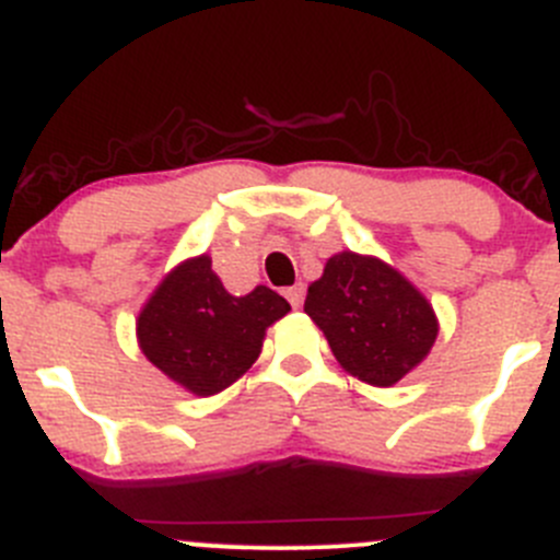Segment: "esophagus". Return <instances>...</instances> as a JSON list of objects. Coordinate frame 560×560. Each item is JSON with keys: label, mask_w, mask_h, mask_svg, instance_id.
Returning <instances> with one entry per match:
<instances>
[{"label": "esophagus", "mask_w": 560, "mask_h": 560, "mask_svg": "<svg viewBox=\"0 0 560 560\" xmlns=\"http://www.w3.org/2000/svg\"><path fill=\"white\" fill-rule=\"evenodd\" d=\"M284 295H287V301L292 303V308H301V303H303V287L301 284H295V287H290V290H284Z\"/></svg>", "instance_id": "1"}]
</instances>
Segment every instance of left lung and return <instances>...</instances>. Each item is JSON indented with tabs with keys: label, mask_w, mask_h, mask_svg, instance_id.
Returning <instances> with one entry per match:
<instances>
[{
	"label": "left lung",
	"mask_w": 560,
	"mask_h": 560,
	"mask_svg": "<svg viewBox=\"0 0 560 560\" xmlns=\"http://www.w3.org/2000/svg\"><path fill=\"white\" fill-rule=\"evenodd\" d=\"M303 312L323 330L347 374L390 388L435 347L438 314L401 270L345 248L308 284Z\"/></svg>",
	"instance_id": "8db88e82"
}]
</instances>
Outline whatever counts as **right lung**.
<instances>
[{"label":"right lung","instance_id":"right-lung-1","mask_svg":"<svg viewBox=\"0 0 560 560\" xmlns=\"http://www.w3.org/2000/svg\"><path fill=\"white\" fill-rule=\"evenodd\" d=\"M290 312L270 287L232 295L210 254L177 262L136 317V341L155 369L194 396H215L259 358L265 334Z\"/></svg>","mask_w":560,"mask_h":560}]
</instances>
